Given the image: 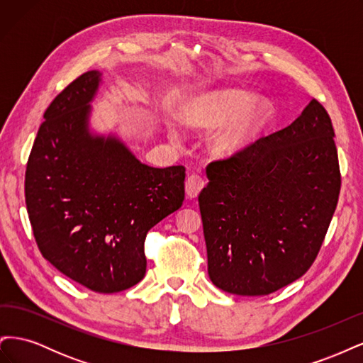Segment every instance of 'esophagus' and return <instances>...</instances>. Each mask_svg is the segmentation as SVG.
Listing matches in <instances>:
<instances>
[{
	"label": "esophagus",
	"mask_w": 363,
	"mask_h": 363,
	"mask_svg": "<svg viewBox=\"0 0 363 363\" xmlns=\"http://www.w3.org/2000/svg\"><path fill=\"white\" fill-rule=\"evenodd\" d=\"M204 184H206V182H204L201 175H199V174L189 175V177L186 179V183H184L186 195H188V199H196L199 194L203 191Z\"/></svg>",
	"instance_id": "1"
}]
</instances>
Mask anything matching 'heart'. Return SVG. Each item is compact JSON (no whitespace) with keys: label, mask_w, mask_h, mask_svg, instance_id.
<instances>
[{"label":"heart","mask_w":363,"mask_h":363,"mask_svg":"<svg viewBox=\"0 0 363 363\" xmlns=\"http://www.w3.org/2000/svg\"><path fill=\"white\" fill-rule=\"evenodd\" d=\"M265 118L267 107L262 103L251 104V96L239 91L207 96L184 113L186 123L201 127H215L230 121L215 135V147L221 152H233L245 147Z\"/></svg>","instance_id":"heart-1"}]
</instances>
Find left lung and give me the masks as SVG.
<instances>
[{"label":"left lung","instance_id":"1","mask_svg":"<svg viewBox=\"0 0 363 363\" xmlns=\"http://www.w3.org/2000/svg\"><path fill=\"white\" fill-rule=\"evenodd\" d=\"M332 119L312 98L294 123L207 164L200 192L216 288L268 295L312 267L340 191Z\"/></svg>","mask_w":363,"mask_h":363}]
</instances>
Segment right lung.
Returning <instances> with one entry per match:
<instances>
[{"instance_id":"obj_1","label":"right lung","mask_w":363,"mask_h":363,"mask_svg":"<svg viewBox=\"0 0 363 363\" xmlns=\"http://www.w3.org/2000/svg\"><path fill=\"white\" fill-rule=\"evenodd\" d=\"M101 74L54 98L26 169V204L42 256L87 289L112 294L145 276L148 230L182 207L186 169L151 168L115 138L87 130Z\"/></svg>"}]
</instances>
